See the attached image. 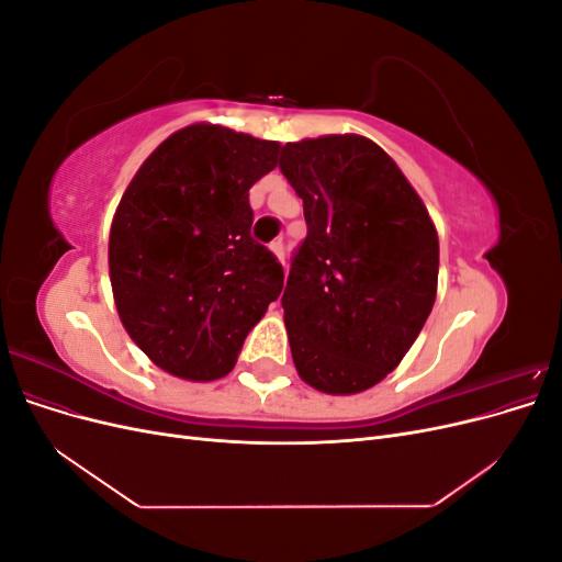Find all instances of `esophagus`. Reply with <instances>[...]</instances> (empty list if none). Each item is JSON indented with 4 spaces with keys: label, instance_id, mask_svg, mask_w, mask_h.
Returning a JSON list of instances; mask_svg holds the SVG:
<instances>
[{
    "label": "esophagus",
    "instance_id": "34e87169",
    "mask_svg": "<svg viewBox=\"0 0 562 562\" xmlns=\"http://www.w3.org/2000/svg\"><path fill=\"white\" fill-rule=\"evenodd\" d=\"M269 248H271V252L277 255V258L283 262V258H285V252H283V241L281 239H277V241H271L269 244Z\"/></svg>",
    "mask_w": 562,
    "mask_h": 562
}]
</instances>
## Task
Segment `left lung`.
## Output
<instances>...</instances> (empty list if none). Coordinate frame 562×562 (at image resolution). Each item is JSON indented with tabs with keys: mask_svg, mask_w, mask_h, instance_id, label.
<instances>
[{
	"mask_svg": "<svg viewBox=\"0 0 562 562\" xmlns=\"http://www.w3.org/2000/svg\"><path fill=\"white\" fill-rule=\"evenodd\" d=\"M279 168L307 220L281 297L295 368L326 394H359L401 363L431 314L436 227L394 159L363 135L288 143Z\"/></svg>",
	"mask_w": 562,
	"mask_h": 562,
	"instance_id": "1",
	"label": "left lung"
}]
</instances>
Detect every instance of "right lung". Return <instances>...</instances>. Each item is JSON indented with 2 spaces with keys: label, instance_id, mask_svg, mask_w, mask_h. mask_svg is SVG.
Returning <instances> with one entry per match:
<instances>
[{
  "label": "right lung",
  "instance_id": "obj_1",
  "mask_svg": "<svg viewBox=\"0 0 562 562\" xmlns=\"http://www.w3.org/2000/svg\"><path fill=\"white\" fill-rule=\"evenodd\" d=\"M279 143L217 124L176 131L126 187L110 229L119 318L149 361L211 382L281 295L283 267L252 241L248 190Z\"/></svg>",
  "mask_w": 562,
  "mask_h": 562
}]
</instances>
